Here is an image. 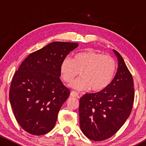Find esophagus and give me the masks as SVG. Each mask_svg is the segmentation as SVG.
Returning <instances> with one entry per match:
<instances>
[{
	"mask_svg": "<svg viewBox=\"0 0 146 146\" xmlns=\"http://www.w3.org/2000/svg\"><path fill=\"white\" fill-rule=\"evenodd\" d=\"M70 96L73 97H78V93L77 92H75V91H72L70 93Z\"/></svg>",
	"mask_w": 146,
	"mask_h": 146,
	"instance_id": "obj_1",
	"label": "esophagus"
}]
</instances>
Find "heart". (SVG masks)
I'll return each mask as SVG.
<instances>
[{
	"instance_id": "heart-1",
	"label": "heart",
	"mask_w": 146,
	"mask_h": 146,
	"mask_svg": "<svg viewBox=\"0 0 146 146\" xmlns=\"http://www.w3.org/2000/svg\"><path fill=\"white\" fill-rule=\"evenodd\" d=\"M116 71L115 59L93 51L76 53L72 59L65 58L60 64L62 78L70 83L78 75L81 77L71 86L78 90L100 91L110 84Z\"/></svg>"
}]
</instances>
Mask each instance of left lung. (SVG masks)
I'll use <instances>...</instances> for the list:
<instances>
[{
    "instance_id": "1",
    "label": "left lung",
    "mask_w": 146,
    "mask_h": 146,
    "mask_svg": "<svg viewBox=\"0 0 146 146\" xmlns=\"http://www.w3.org/2000/svg\"><path fill=\"white\" fill-rule=\"evenodd\" d=\"M118 69L111 82L104 90L86 93L79 103L80 127L89 139L102 141L115 135L131 112L135 91L131 74L122 56L113 49Z\"/></svg>"
}]
</instances>
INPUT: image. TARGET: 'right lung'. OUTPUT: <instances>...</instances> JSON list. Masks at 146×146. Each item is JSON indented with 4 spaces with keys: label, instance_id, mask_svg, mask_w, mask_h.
Here are the masks:
<instances>
[{
    "label": "right lung",
    "instance_id": "obj_1",
    "mask_svg": "<svg viewBox=\"0 0 146 146\" xmlns=\"http://www.w3.org/2000/svg\"><path fill=\"white\" fill-rule=\"evenodd\" d=\"M78 43L53 42L29 54L12 79L9 102L17 122L34 135L55 126L59 110L70 94L60 76V64Z\"/></svg>",
    "mask_w": 146,
    "mask_h": 146
}]
</instances>
